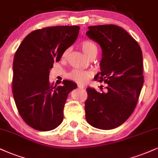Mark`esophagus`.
I'll return each mask as SVG.
<instances>
[{"instance_id":"34e87169","label":"esophagus","mask_w":158,"mask_h":158,"mask_svg":"<svg viewBox=\"0 0 158 158\" xmlns=\"http://www.w3.org/2000/svg\"><path fill=\"white\" fill-rule=\"evenodd\" d=\"M78 87H79V89H84L85 87L81 85H78Z\"/></svg>"}]
</instances>
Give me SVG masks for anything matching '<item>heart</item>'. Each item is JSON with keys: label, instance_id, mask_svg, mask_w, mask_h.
Segmentation results:
<instances>
[{"label": "heart", "instance_id": "b5f03b06", "mask_svg": "<svg viewBox=\"0 0 158 158\" xmlns=\"http://www.w3.org/2000/svg\"><path fill=\"white\" fill-rule=\"evenodd\" d=\"M81 48L83 52L88 56L89 58H94L97 55L98 48L94 42L90 40H84L81 42ZM70 52V48H68L62 53V58L66 59L68 57ZM93 73L89 71L84 70L75 69L68 74V78L71 80H73L79 84H85L92 77Z\"/></svg>", "mask_w": 158, "mask_h": 158}]
</instances>
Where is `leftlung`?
I'll list each match as a JSON object with an SVG mask.
<instances>
[{"label":"left lung","instance_id":"obj_1","mask_svg":"<svg viewBox=\"0 0 158 158\" xmlns=\"http://www.w3.org/2000/svg\"><path fill=\"white\" fill-rule=\"evenodd\" d=\"M88 29L87 37L102 48L96 79L107 84V91L87 87L85 118L95 128L112 130L124 123L136 107L143 85V55L135 40L121 27L99 25Z\"/></svg>","mask_w":158,"mask_h":158}]
</instances>
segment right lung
<instances>
[{
  "mask_svg": "<svg viewBox=\"0 0 158 158\" xmlns=\"http://www.w3.org/2000/svg\"><path fill=\"white\" fill-rule=\"evenodd\" d=\"M78 26H59L33 31L26 36L13 61L12 93L19 114L28 126L39 131L54 130L63 121L69 93L77 87L64 80L51 86L49 73L54 62L77 39Z\"/></svg>",
  "mask_w": 158,
  "mask_h": 158,
  "instance_id": "obj_1",
  "label": "right lung"
}]
</instances>
